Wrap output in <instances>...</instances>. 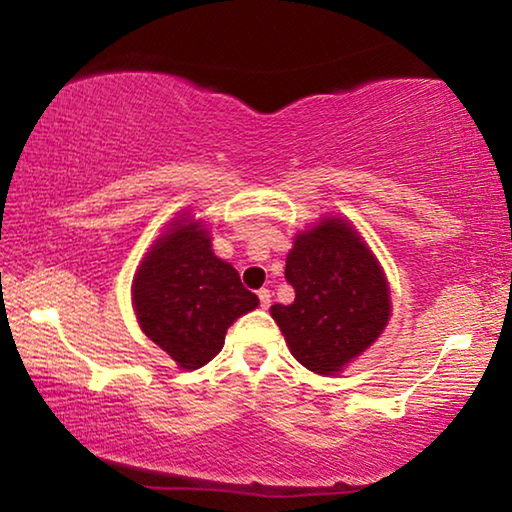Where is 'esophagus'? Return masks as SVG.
<instances>
[{"label": "esophagus", "instance_id": "esophagus-1", "mask_svg": "<svg viewBox=\"0 0 512 512\" xmlns=\"http://www.w3.org/2000/svg\"><path fill=\"white\" fill-rule=\"evenodd\" d=\"M257 296H259V305H262V309L271 307V291H268V289H259Z\"/></svg>", "mask_w": 512, "mask_h": 512}]
</instances>
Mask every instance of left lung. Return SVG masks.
Segmentation results:
<instances>
[{"instance_id":"1","label":"left lung","mask_w":512,"mask_h":512,"mask_svg":"<svg viewBox=\"0 0 512 512\" xmlns=\"http://www.w3.org/2000/svg\"><path fill=\"white\" fill-rule=\"evenodd\" d=\"M284 277L296 291L271 316L289 350L318 375H339L379 339L391 318V287L377 257L343 216H323L293 239Z\"/></svg>"}]
</instances>
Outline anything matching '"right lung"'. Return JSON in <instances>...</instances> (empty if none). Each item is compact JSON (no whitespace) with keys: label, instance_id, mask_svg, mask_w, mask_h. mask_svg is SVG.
<instances>
[{"label":"right lung","instance_id":"right-lung-1","mask_svg":"<svg viewBox=\"0 0 512 512\" xmlns=\"http://www.w3.org/2000/svg\"><path fill=\"white\" fill-rule=\"evenodd\" d=\"M131 293L142 332L183 370L212 361L228 327L259 305L237 268L214 255L210 230L189 212L153 241Z\"/></svg>","mask_w":512,"mask_h":512}]
</instances>
